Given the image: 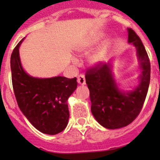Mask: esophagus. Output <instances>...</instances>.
Masks as SVG:
<instances>
[{
	"mask_svg": "<svg viewBox=\"0 0 160 160\" xmlns=\"http://www.w3.org/2000/svg\"><path fill=\"white\" fill-rule=\"evenodd\" d=\"M77 82L80 85H84L86 83V80H85V77L83 74H80L77 77Z\"/></svg>",
	"mask_w": 160,
	"mask_h": 160,
	"instance_id": "1",
	"label": "esophagus"
}]
</instances>
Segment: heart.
<instances>
[{
	"instance_id": "b5f03b06",
	"label": "heart",
	"mask_w": 160,
	"mask_h": 160,
	"mask_svg": "<svg viewBox=\"0 0 160 160\" xmlns=\"http://www.w3.org/2000/svg\"><path fill=\"white\" fill-rule=\"evenodd\" d=\"M102 38V35L99 34L96 36L90 38L89 39L83 42L80 46L77 47V51L82 55H88L101 42ZM108 49V43H104L101 46L99 49H98L95 52H93L91 55L88 57V61L91 65H97L101 63V62L105 59L106 55H107Z\"/></svg>"
}]
</instances>
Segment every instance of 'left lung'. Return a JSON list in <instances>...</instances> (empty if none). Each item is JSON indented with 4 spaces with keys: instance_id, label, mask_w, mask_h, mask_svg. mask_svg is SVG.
Here are the masks:
<instances>
[{
    "instance_id": "obj_1",
    "label": "left lung",
    "mask_w": 160,
    "mask_h": 160,
    "mask_svg": "<svg viewBox=\"0 0 160 160\" xmlns=\"http://www.w3.org/2000/svg\"><path fill=\"white\" fill-rule=\"evenodd\" d=\"M128 42L136 48L142 70L138 86L129 91L119 89L110 62L97 64L87 71L85 76L92 114L100 125L108 129L123 128L136 118L142 108L149 86V56L138 35L132 28H128Z\"/></svg>"
}]
</instances>
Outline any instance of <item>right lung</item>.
Wrapping results in <instances>:
<instances>
[{
  "mask_svg": "<svg viewBox=\"0 0 160 160\" xmlns=\"http://www.w3.org/2000/svg\"><path fill=\"white\" fill-rule=\"evenodd\" d=\"M24 38L11 56V79L18 105L36 129L47 135H56L68 124L67 100L77 89V78L61 76L37 78L28 75L22 68L19 56V47Z\"/></svg>",
  "mask_w": 160,
  "mask_h": 160,
  "instance_id": "right-lung-1",
  "label": "right lung"
}]
</instances>
